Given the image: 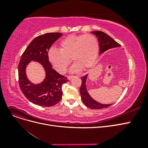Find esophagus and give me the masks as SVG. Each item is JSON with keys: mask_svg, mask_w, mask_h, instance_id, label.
Masks as SVG:
<instances>
[{"mask_svg": "<svg viewBox=\"0 0 148 148\" xmlns=\"http://www.w3.org/2000/svg\"><path fill=\"white\" fill-rule=\"evenodd\" d=\"M73 78V76H68V77H67V78H68V79H71V78Z\"/></svg>", "mask_w": 148, "mask_h": 148, "instance_id": "34e87169", "label": "esophagus"}]
</instances>
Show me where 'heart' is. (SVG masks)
I'll list each match as a JSON object with an SVG mask.
<instances>
[{
    "instance_id": "1",
    "label": "heart",
    "mask_w": 148,
    "mask_h": 148,
    "mask_svg": "<svg viewBox=\"0 0 148 148\" xmlns=\"http://www.w3.org/2000/svg\"><path fill=\"white\" fill-rule=\"evenodd\" d=\"M59 49H49V61L58 72L64 73L71 58L75 64L70 71L75 73L92 65L99 52V42L91 34L70 35L60 41Z\"/></svg>"
}]
</instances>
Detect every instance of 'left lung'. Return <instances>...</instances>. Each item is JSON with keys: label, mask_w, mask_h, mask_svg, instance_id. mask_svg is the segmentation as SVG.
Masks as SVG:
<instances>
[{"label": "left lung", "mask_w": 148, "mask_h": 148, "mask_svg": "<svg viewBox=\"0 0 148 148\" xmlns=\"http://www.w3.org/2000/svg\"><path fill=\"white\" fill-rule=\"evenodd\" d=\"M91 33L96 36L97 38L98 42H99V53H104L105 51L109 50L110 49L119 47L121 46L120 44L116 42L108 34L102 32V31H91ZM88 74L84 75V77H81L82 82V85L80 87L79 92L81 95L82 99L84 105L92 109H101L106 107H108L112 104H101L95 101L90 96L86 88V79Z\"/></svg>", "instance_id": "obj_1"}]
</instances>
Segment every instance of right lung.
<instances>
[{"instance_id":"1","label":"right lung","mask_w":148,"mask_h":148,"mask_svg":"<svg viewBox=\"0 0 148 148\" xmlns=\"http://www.w3.org/2000/svg\"><path fill=\"white\" fill-rule=\"evenodd\" d=\"M62 36L60 33L39 36L30 42L21 57L18 65L20 87L25 96L36 105L51 107L57 104L62 96V84L69 81L52 69L47 56L53 43ZM31 61L38 62L45 71V78L39 84H33L26 76L25 68Z\"/></svg>"}]
</instances>
